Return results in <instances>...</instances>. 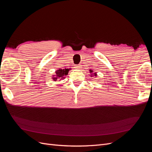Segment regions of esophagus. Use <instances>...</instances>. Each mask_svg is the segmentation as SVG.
<instances>
[{
	"instance_id": "1",
	"label": "esophagus",
	"mask_w": 152,
	"mask_h": 152,
	"mask_svg": "<svg viewBox=\"0 0 152 152\" xmlns=\"http://www.w3.org/2000/svg\"><path fill=\"white\" fill-rule=\"evenodd\" d=\"M81 68V66L80 65H77L75 66V68L77 69V70H79V69H80Z\"/></svg>"
}]
</instances>
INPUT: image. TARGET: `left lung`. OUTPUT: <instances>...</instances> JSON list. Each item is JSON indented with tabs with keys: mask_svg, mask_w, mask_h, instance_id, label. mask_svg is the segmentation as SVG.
<instances>
[{
	"mask_svg": "<svg viewBox=\"0 0 152 152\" xmlns=\"http://www.w3.org/2000/svg\"><path fill=\"white\" fill-rule=\"evenodd\" d=\"M89 73H90V76L92 77H96V76H98L97 75V73H96V72H94V71H93L92 70H89Z\"/></svg>",
	"mask_w": 152,
	"mask_h": 152,
	"instance_id": "8db88e82",
	"label": "left lung"
}]
</instances>
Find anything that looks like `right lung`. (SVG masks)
<instances>
[{
	"mask_svg": "<svg viewBox=\"0 0 152 152\" xmlns=\"http://www.w3.org/2000/svg\"><path fill=\"white\" fill-rule=\"evenodd\" d=\"M70 70H71V69L59 68L58 70H56V71L55 72V75H53L52 77V79L54 81H60L61 80H63V79H65L66 76L68 75V72Z\"/></svg>",
	"mask_w": 152,
	"mask_h": 152,
	"instance_id": "right-lung-1",
	"label": "right lung"
}]
</instances>
